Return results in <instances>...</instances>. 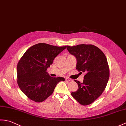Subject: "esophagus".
Segmentation results:
<instances>
[{
	"mask_svg": "<svg viewBox=\"0 0 126 126\" xmlns=\"http://www.w3.org/2000/svg\"><path fill=\"white\" fill-rule=\"evenodd\" d=\"M65 80L66 81H68V82H71V81H73V80H72L71 79H69V78H66L65 79Z\"/></svg>",
	"mask_w": 126,
	"mask_h": 126,
	"instance_id": "1",
	"label": "esophagus"
}]
</instances>
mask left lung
Instances as JSON below:
<instances>
[{
    "label": "left lung",
    "mask_w": 126,
    "mask_h": 126,
    "mask_svg": "<svg viewBox=\"0 0 126 126\" xmlns=\"http://www.w3.org/2000/svg\"><path fill=\"white\" fill-rule=\"evenodd\" d=\"M68 51L76 58V69L86 74L83 83L76 80L78 89L72 96L83 106L92 103L105 89L109 77V68L105 55L92 44L66 46Z\"/></svg>",
    "instance_id": "left-lung-1"
}]
</instances>
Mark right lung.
Returning a JSON list of instances; mask_svg holds the SVG:
<instances>
[{"label":"right lung","instance_id":"right-lung-1","mask_svg":"<svg viewBox=\"0 0 126 126\" xmlns=\"http://www.w3.org/2000/svg\"><path fill=\"white\" fill-rule=\"evenodd\" d=\"M66 47H56L43 43L30 47L18 63L17 83L27 97L36 102H41L49 97L56 85L64 81L62 77H51L46 71L59 53Z\"/></svg>","mask_w":126,"mask_h":126}]
</instances>
